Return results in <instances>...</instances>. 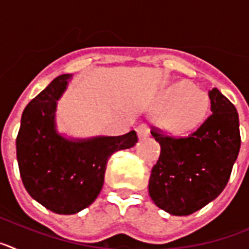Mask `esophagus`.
I'll return each mask as SVG.
<instances>
[{
	"label": "esophagus",
	"mask_w": 249,
	"mask_h": 249,
	"mask_svg": "<svg viewBox=\"0 0 249 249\" xmlns=\"http://www.w3.org/2000/svg\"><path fill=\"white\" fill-rule=\"evenodd\" d=\"M136 131H137V135L140 138H143V137H147V136H149V128L147 123H141Z\"/></svg>",
	"instance_id": "34e87169"
}]
</instances>
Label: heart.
<instances>
[{"label": "heart", "mask_w": 249, "mask_h": 249, "mask_svg": "<svg viewBox=\"0 0 249 249\" xmlns=\"http://www.w3.org/2000/svg\"><path fill=\"white\" fill-rule=\"evenodd\" d=\"M169 106L162 114V122L175 132H184L199 123L207 112V96L199 89H192L188 82L176 83L168 89L162 106Z\"/></svg>", "instance_id": "1"}]
</instances>
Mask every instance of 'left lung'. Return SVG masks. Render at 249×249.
I'll list each match as a JSON object with an SVG mask.
<instances>
[{
  "label": "left lung",
  "mask_w": 249,
  "mask_h": 249,
  "mask_svg": "<svg viewBox=\"0 0 249 249\" xmlns=\"http://www.w3.org/2000/svg\"><path fill=\"white\" fill-rule=\"evenodd\" d=\"M212 113L187 136L168 135L152 126L160 146L148 191L160 210L188 215L221 195L241 147L236 107L217 89L208 91Z\"/></svg>",
  "instance_id": "1"
}]
</instances>
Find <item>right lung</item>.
Masks as SVG:
<instances>
[{"label":"right lung","instance_id":"obj_1","mask_svg":"<svg viewBox=\"0 0 249 249\" xmlns=\"http://www.w3.org/2000/svg\"><path fill=\"white\" fill-rule=\"evenodd\" d=\"M70 78L71 74L58 76L26 106L16 138L26 191L58 214H74L93 203L102 190L109 157L138 141L136 131L77 142L59 136L54 129L56 103Z\"/></svg>","mask_w":249,"mask_h":249}]
</instances>
